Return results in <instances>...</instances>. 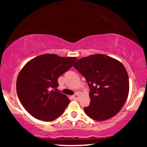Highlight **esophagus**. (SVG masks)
Returning <instances> with one entry per match:
<instances>
[{"mask_svg":"<svg viewBox=\"0 0 147 147\" xmlns=\"http://www.w3.org/2000/svg\"><path fill=\"white\" fill-rule=\"evenodd\" d=\"M79 94L76 93L74 95H72V99H76V100H77V99H79Z\"/></svg>","mask_w":147,"mask_h":147,"instance_id":"34e87169","label":"esophagus"}]
</instances>
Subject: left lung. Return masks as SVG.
I'll use <instances>...</instances> for the list:
<instances>
[{
    "instance_id": "obj_1",
    "label": "left lung",
    "mask_w": 147,
    "mask_h": 147,
    "mask_svg": "<svg viewBox=\"0 0 147 147\" xmlns=\"http://www.w3.org/2000/svg\"><path fill=\"white\" fill-rule=\"evenodd\" d=\"M76 70L86 79L90 88V105L84 112L94 120L109 119L118 113L129 92L127 71L119 61L102 54L77 60Z\"/></svg>"
}]
</instances>
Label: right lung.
<instances>
[{
  "label": "right lung",
  "instance_id": "add662e5",
  "mask_svg": "<svg viewBox=\"0 0 147 147\" xmlns=\"http://www.w3.org/2000/svg\"><path fill=\"white\" fill-rule=\"evenodd\" d=\"M76 60L75 57L45 54L30 60L22 68L16 81V92L22 105L34 117L50 122L63 114L70 101L55 90L59 86V77Z\"/></svg>",
  "mask_w": 147,
  "mask_h": 147
}]
</instances>
